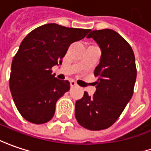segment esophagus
Instances as JSON below:
<instances>
[{
  "label": "esophagus",
  "instance_id": "esophagus-1",
  "mask_svg": "<svg viewBox=\"0 0 151 151\" xmlns=\"http://www.w3.org/2000/svg\"><path fill=\"white\" fill-rule=\"evenodd\" d=\"M70 85H71V87H75V86H77V83L75 81H73V80H72L70 82Z\"/></svg>",
  "mask_w": 151,
  "mask_h": 151
}]
</instances>
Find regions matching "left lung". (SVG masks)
Returning a JSON list of instances; mask_svg holds the SVG:
<instances>
[{
  "mask_svg": "<svg viewBox=\"0 0 151 151\" xmlns=\"http://www.w3.org/2000/svg\"><path fill=\"white\" fill-rule=\"evenodd\" d=\"M87 38H92L101 50L94 71L98 80L93 96L85 91L76 101L75 117L83 128L101 130L117 120L133 96L137 76L135 56L130 45L114 30H93Z\"/></svg>",
  "mask_w": 151,
  "mask_h": 151,
  "instance_id": "obj_1",
  "label": "left lung"
}]
</instances>
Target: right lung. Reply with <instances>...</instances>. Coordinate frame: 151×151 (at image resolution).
Here are the masks:
<instances>
[{
	"label": "right lung",
	"mask_w": 151,
	"mask_h": 151,
	"mask_svg": "<svg viewBox=\"0 0 151 151\" xmlns=\"http://www.w3.org/2000/svg\"><path fill=\"white\" fill-rule=\"evenodd\" d=\"M88 32L47 23L23 39L12 63L9 85L13 101L25 120L42 124L53 117L56 101L68 91L70 83L56 78L51 68L61 65L70 45Z\"/></svg>",
	"instance_id": "right-lung-1"
}]
</instances>
